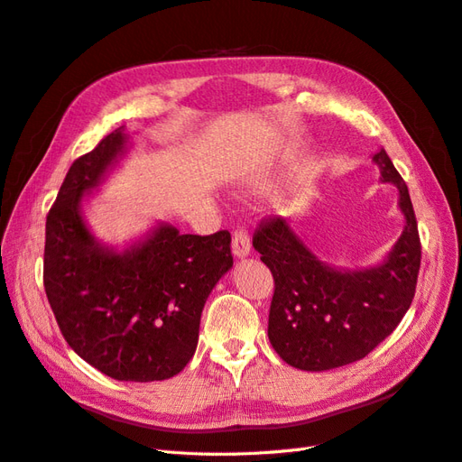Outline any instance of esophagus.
Here are the masks:
<instances>
[{"label": "esophagus", "instance_id": "obj_1", "mask_svg": "<svg viewBox=\"0 0 462 462\" xmlns=\"http://www.w3.org/2000/svg\"><path fill=\"white\" fill-rule=\"evenodd\" d=\"M231 246H233V254L236 256V258H245V256H248V253H250V236H248V233H246V229H243V227H236L235 231H233V241H231Z\"/></svg>", "mask_w": 462, "mask_h": 462}]
</instances>
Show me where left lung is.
I'll return each instance as SVG.
<instances>
[{
  "label": "left lung",
  "mask_w": 462,
  "mask_h": 462,
  "mask_svg": "<svg viewBox=\"0 0 462 462\" xmlns=\"http://www.w3.org/2000/svg\"><path fill=\"white\" fill-rule=\"evenodd\" d=\"M382 180L399 189L404 229L375 268L341 272L318 260L283 217L262 219L253 245L273 275L268 337L287 365L321 372L351 365L393 333L414 299L422 246L411 194L382 148Z\"/></svg>",
  "instance_id": "8db88e82"
}]
</instances>
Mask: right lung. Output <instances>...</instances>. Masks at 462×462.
<instances>
[{
  "instance_id": "right-lung-1",
  "label": "right lung",
  "mask_w": 462,
  "mask_h": 462,
  "mask_svg": "<svg viewBox=\"0 0 462 462\" xmlns=\"http://www.w3.org/2000/svg\"><path fill=\"white\" fill-rule=\"evenodd\" d=\"M127 141L119 127L69 167L46 219L44 289L82 360L119 382H158L197 351L204 302L233 265L231 235H180L163 223L125 253L96 243L80 199Z\"/></svg>"
}]
</instances>
